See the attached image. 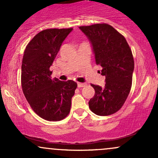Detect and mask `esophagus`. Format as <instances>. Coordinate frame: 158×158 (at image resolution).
Returning a JSON list of instances; mask_svg holds the SVG:
<instances>
[{
    "label": "esophagus",
    "mask_w": 158,
    "mask_h": 158,
    "mask_svg": "<svg viewBox=\"0 0 158 158\" xmlns=\"http://www.w3.org/2000/svg\"><path fill=\"white\" fill-rule=\"evenodd\" d=\"M77 85H78V88H83V87L86 86L87 84H86V83H81V82H79V83H78V84H77Z\"/></svg>",
    "instance_id": "esophagus-1"
}]
</instances>
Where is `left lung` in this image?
<instances>
[{
	"instance_id": "8db88e82",
	"label": "left lung",
	"mask_w": 158,
	"mask_h": 158,
	"mask_svg": "<svg viewBox=\"0 0 158 158\" xmlns=\"http://www.w3.org/2000/svg\"><path fill=\"white\" fill-rule=\"evenodd\" d=\"M93 47L96 64L106 77L104 87L91 84L95 90L89 108L99 116H108L122 108L130 93L135 62L126 39L113 27L97 23L79 27Z\"/></svg>"
}]
</instances>
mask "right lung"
Instances as JSON below:
<instances>
[{
	"label": "right lung",
	"instance_id": "1",
	"mask_svg": "<svg viewBox=\"0 0 158 158\" xmlns=\"http://www.w3.org/2000/svg\"><path fill=\"white\" fill-rule=\"evenodd\" d=\"M73 28L48 29L32 38L21 64V87L32 109L41 118L59 121L70 113L77 84L51 79L50 70L61 44Z\"/></svg>",
	"mask_w": 158,
	"mask_h": 158
}]
</instances>
